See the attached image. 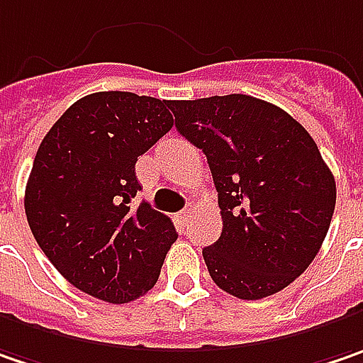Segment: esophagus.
I'll return each mask as SVG.
<instances>
[{
  "label": "esophagus",
  "mask_w": 363,
  "mask_h": 363,
  "mask_svg": "<svg viewBox=\"0 0 363 363\" xmlns=\"http://www.w3.org/2000/svg\"><path fill=\"white\" fill-rule=\"evenodd\" d=\"M189 217H191V209H182V211L179 213V221H181L182 225L189 221Z\"/></svg>",
  "instance_id": "obj_1"
}]
</instances>
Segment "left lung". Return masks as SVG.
I'll list each match as a JSON object with an SVG mask.
<instances>
[{
	"instance_id": "obj_1",
	"label": "left lung",
	"mask_w": 363,
	"mask_h": 363,
	"mask_svg": "<svg viewBox=\"0 0 363 363\" xmlns=\"http://www.w3.org/2000/svg\"><path fill=\"white\" fill-rule=\"evenodd\" d=\"M203 150L221 209L203 250L213 282L238 298L282 291L315 260L335 211V179L315 140L284 109L250 95L168 101Z\"/></svg>"
}]
</instances>
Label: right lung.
Masks as SVG:
<instances>
[{
    "label": "right lung",
    "mask_w": 363,
    "mask_h": 363,
    "mask_svg": "<svg viewBox=\"0 0 363 363\" xmlns=\"http://www.w3.org/2000/svg\"><path fill=\"white\" fill-rule=\"evenodd\" d=\"M174 125L168 101L101 91L72 103L40 144L26 184V217L36 242L72 286L113 305L156 284L179 233L148 203L138 156Z\"/></svg>",
    "instance_id": "obj_1"
}]
</instances>
